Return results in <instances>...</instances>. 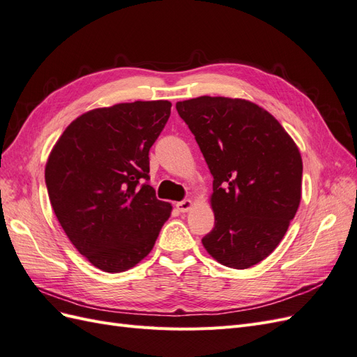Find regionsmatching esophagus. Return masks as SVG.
<instances>
[{"label": "esophagus", "instance_id": "1", "mask_svg": "<svg viewBox=\"0 0 357 357\" xmlns=\"http://www.w3.org/2000/svg\"><path fill=\"white\" fill-rule=\"evenodd\" d=\"M192 208V201L190 199H183L180 202H177V210L181 213H186Z\"/></svg>", "mask_w": 357, "mask_h": 357}]
</instances>
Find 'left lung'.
<instances>
[{
	"label": "left lung",
	"instance_id": "8db88e82",
	"mask_svg": "<svg viewBox=\"0 0 357 357\" xmlns=\"http://www.w3.org/2000/svg\"><path fill=\"white\" fill-rule=\"evenodd\" d=\"M176 109L213 176L214 228L202 244L219 264L245 269L271 255L301 202L302 159L277 119L238 98L199 96Z\"/></svg>",
	"mask_w": 357,
	"mask_h": 357
}]
</instances>
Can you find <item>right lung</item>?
I'll return each mask as SVG.
<instances>
[{
	"mask_svg": "<svg viewBox=\"0 0 357 357\" xmlns=\"http://www.w3.org/2000/svg\"><path fill=\"white\" fill-rule=\"evenodd\" d=\"M169 101L95 109L68 125L46 164L52 208L73 245L105 273L135 266L171 214L149 185V150Z\"/></svg>",
	"mask_w": 357,
	"mask_h": 357,
	"instance_id": "obj_1",
	"label": "right lung"
}]
</instances>
